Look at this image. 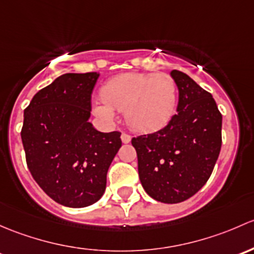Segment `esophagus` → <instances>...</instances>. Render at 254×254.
Here are the masks:
<instances>
[{
  "label": "esophagus",
  "instance_id": "34e87169",
  "mask_svg": "<svg viewBox=\"0 0 254 254\" xmlns=\"http://www.w3.org/2000/svg\"><path fill=\"white\" fill-rule=\"evenodd\" d=\"M121 139H122V142L125 143V144H127V143L130 142V135L127 134V133H122Z\"/></svg>",
  "mask_w": 254,
  "mask_h": 254
}]
</instances>
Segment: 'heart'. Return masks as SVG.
Returning a JSON list of instances; mask_svg holds the SVG:
<instances>
[{
	"label": "heart",
	"instance_id": "obj_1",
	"mask_svg": "<svg viewBox=\"0 0 254 254\" xmlns=\"http://www.w3.org/2000/svg\"><path fill=\"white\" fill-rule=\"evenodd\" d=\"M101 103L94 112L111 120L125 112L127 125L138 132H153L169 124L177 105V85L166 73H124L101 88Z\"/></svg>",
	"mask_w": 254,
	"mask_h": 254
}]
</instances>
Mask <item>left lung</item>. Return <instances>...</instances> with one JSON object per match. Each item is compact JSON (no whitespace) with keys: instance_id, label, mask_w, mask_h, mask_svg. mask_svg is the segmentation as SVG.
I'll return each instance as SVG.
<instances>
[{"instance_id":"left-lung-1","label":"left lung","mask_w":254,"mask_h":254,"mask_svg":"<svg viewBox=\"0 0 254 254\" xmlns=\"http://www.w3.org/2000/svg\"><path fill=\"white\" fill-rule=\"evenodd\" d=\"M179 88L177 114L160 130L132 138L138 174L158 202H184L206 184L221 149L223 116L210 93L181 70H171Z\"/></svg>"}]
</instances>
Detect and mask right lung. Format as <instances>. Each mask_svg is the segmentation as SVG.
Wrapping results in <instances>:
<instances>
[{
	"instance_id": "add662e5",
	"label": "right lung",
	"mask_w": 254,
	"mask_h": 254,
	"mask_svg": "<svg viewBox=\"0 0 254 254\" xmlns=\"http://www.w3.org/2000/svg\"><path fill=\"white\" fill-rule=\"evenodd\" d=\"M99 73H66L34 95L24 110L20 135L28 169L55 202L83 208L106 188L121 132L103 133L88 121Z\"/></svg>"
}]
</instances>
